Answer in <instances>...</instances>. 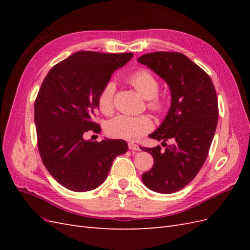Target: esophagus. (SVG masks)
Wrapping results in <instances>:
<instances>
[{"mask_svg":"<svg viewBox=\"0 0 250 250\" xmlns=\"http://www.w3.org/2000/svg\"><path fill=\"white\" fill-rule=\"evenodd\" d=\"M128 148H129L130 150H133V151H140V147L139 145H137V144L134 143H128Z\"/></svg>","mask_w":250,"mask_h":250,"instance_id":"34e87169","label":"esophagus"}]
</instances>
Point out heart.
Instances as JSON below:
<instances>
[{
	"instance_id": "obj_1",
	"label": "heart",
	"mask_w": 250,
	"mask_h": 250,
	"mask_svg": "<svg viewBox=\"0 0 250 250\" xmlns=\"http://www.w3.org/2000/svg\"><path fill=\"white\" fill-rule=\"evenodd\" d=\"M128 83L145 99H148V107L155 112L164 109L165 104L156 95L160 89L157 79L148 71H138L128 77ZM115 84L108 82L105 84L98 97V106L104 115H111L113 111V95ZM153 127L152 120L148 116H128L119 115L109 120L105 130L112 138L127 141L139 140L149 132Z\"/></svg>"
}]
</instances>
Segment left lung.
<instances>
[{
	"label": "left lung",
	"instance_id": "obj_1",
	"mask_svg": "<svg viewBox=\"0 0 250 250\" xmlns=\"http://www.w3.org/2000/svg\"><path fill=\"white\" fill-rule=\"evenodd\" d=\"M138 62L163 78L171 90L167 116L149 137L162 144L173 142L165 150L142 148L154 160L142 179L150 190L172 194L191 183L207 160L219 116L216 89L208 75L181 53H148Z\"/></svg>",
	"mask_w": 250,
	"mask_h": 250
}]
</instances>
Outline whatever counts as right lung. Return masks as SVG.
Returning a JSON list of instances; mask_svg holds the SVG:
<instances>
[{
  "mask_svg": "<svg viewBox=\"0 0 250 250\" xmlns=\"http://www.w3.org/2000/svg\"><path fill=\"white\" fill-rule=\"evenodd\" d=\"M132 53L80 51L55 64L43 79L34 103L37 147L57 183L74 192H86L106 179L115 157L128 150L123 140H84L101 130L93 119L98 97L112 73Z\"/></svg>",
  "mask_w": 250,
  "mask_h": 250,
  "instance_id": "add662e5",
  "label": "right lung"
}]
</instances>
